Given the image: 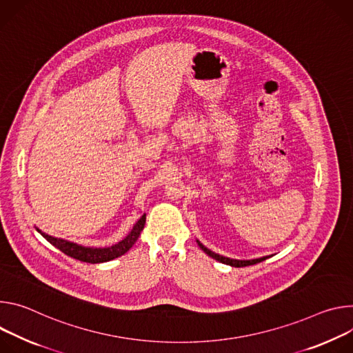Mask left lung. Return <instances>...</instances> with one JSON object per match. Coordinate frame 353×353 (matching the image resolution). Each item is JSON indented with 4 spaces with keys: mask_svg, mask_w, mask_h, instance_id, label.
I'll list each match as a JSON object with an SVG mask.
<instances>
[{
    "mask_svg": "<svg viewBox=\"0 0 353 353\" xmlns=\"http://www.w3.org/2000/svg\"><path fill=\"white\" fill-rule=\"evenodd\" d=\"M198 245L209 255V256H212V258H214L216 261H219V262H221V263H225V265H230V266H236V268H241V266H248V265H255V263H258V262H262V261H265L268 256H263V258H258V259H251V261H239V259H230V258H225V256H221V255H219V254H216V252H213V251H210V250H208L205 245H202L199 241H198Z\"/></svg>",
    "mask_w": 353,
    "mask_h": 353,
    "instance_id": "1",
    "label": "left lung"
}]
</instances>
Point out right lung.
Masks as SVG:
<instances>
[{
	"label": "right lung",
	"mask_w": 353,
	"mask_h": 353,
	"mask_svg": "<svg viewBox=\"0 0 353 353\" xmlns=\"http://www.w3.org/2000/svg\"><path fill=\"white\" fill-rule=\"evenodd\" d=\"M145 224V214H143L140 217V220L134 224L133 230L129 232V236L122 240L121 243H117L112 247L108 248H87V247H81V245H77L74 243H68L65 240H60V239H54L48 236V234L42 232L41 230H37L39 232L42 234V236L56 248H59L61 252H64L65 255L78 259L81 262H88V263H99V262H106V261H112L117 256H121L123 254H126L133 244L137 241L139 236L141 230L144 228Z\"/></svg>",
	"instance_id": "right-lung-1"
}]
</instances>
